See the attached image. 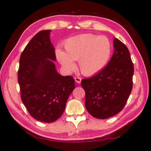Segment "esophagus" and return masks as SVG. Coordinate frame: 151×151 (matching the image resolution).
<instances>
[{
    "label": "esophagus",
    "instance_id": "34e87169",
    "mask_svg": "<svg viewBox=\"0 0 151 151\" xmlns=\"http://www.w3.org/2000/svg\"><path fill=\"white\" fill-rule=\"evenodd\" d=\"M75 82L76 83L78 84H80L81 82V78H79V77H75Z\"/></svg>",
    "mask_w": 151,
    "mask_h": 151
}]
</instances>
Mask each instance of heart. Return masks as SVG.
Returning <instances> with one entry per match:
<instances>
[{
	"label": "heart",
	"instance_id": "1",
	"mask_svg": "<svg viewBox=\"0 0 151 151\" xmlns=\"http://www.w3.org/2000/svg\"><path fill=\"white\" fill-rule=\"evenodd\" d=\"M65 51L57 48L56 57L66 72H70L78 60L81 72L92 76L106 65L111 55V44L106 37L82 34L68 38L64 42Z\"/></svg>",
	"mask_w": 151,
	"mask_h": 151
}]
</instances>
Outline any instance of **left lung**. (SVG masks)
Segmentation results:
<instances>
[{"mask_svg": "<svg viewBox=\"0 0 151 151\" xmlns=\"http://www.w3.org/2000/svg\"><path fill=\"white\" fill-rule=\"evenodd\" d=\"M113 47V55L105 67L81 81L86 109L96 119H108L121 112L132 91L134 67L129 50L116 38Z\"/></svg>", "mask_w": 151, "mask_h": 151, "instance_id": "left-lung-1", "label": "left lung"}]
</instances>
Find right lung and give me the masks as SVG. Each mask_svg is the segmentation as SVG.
<instances>
[{"instance_id": "add662e5", "label": "right lung", "mask_w": 151, "mask_h": 151, "mask_svg": "<svg viewBox=\"0 0 151 151\" xmlns=\"http://www.w3.org/2000/svg\"><path fill=\"white\" fill-rule=\"evenodd\" d=\"M51 31L41 30L30 40L20 55L18 72L22 103L33 118L48 123L62 115L75 88L72 76H62L56 69Z\"/></svg>"}]
</instances>
